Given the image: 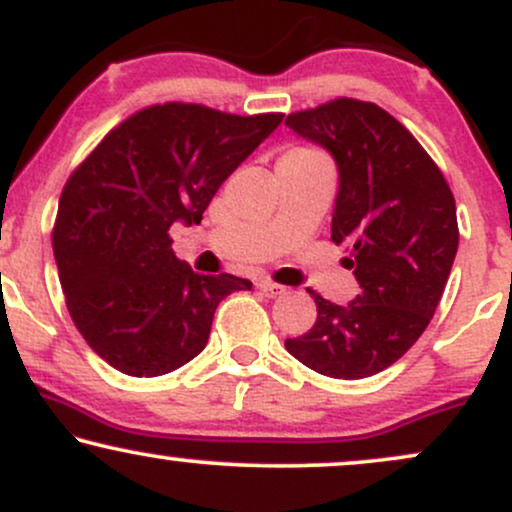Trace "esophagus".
Listing matches in <instances>:
<instances>
[{
  "label": "esophagus",
  "mask_w": 512,
  "mask_h": 512,
  "mask_svg": "<svg viewBox=\"0 0 512 512\" xmlns=\"http://www.w3.org/2000/svg\"><path fill=\"white\" fill-rule=\"evenodd\" d=\"M257 289H260L264 296L267 298H276V296H284L286 293V286H281V284H274V281H269V279H262L260 284H257Z\"/></svg>",
  "instance_id": "1"
}]
</instances>
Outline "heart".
<instances>
[{"label":"heart","instance_id":"1","mask_svg":"<svg viewBox=\"0 0 512 512\" xmlns=\"http://www.w3.org/2000/svg\"><path fill=\"white\" fill-rule=\"evenodd\" d=\"M317 158H322L320 151L310 149V146H289V149L284 151V154L279 156V163H296V161H317ZM276 163V166H279Z\"/></svg>","mask_w":512,"mask_h":512}]
</instances>
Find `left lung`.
<instances>
[{"mask_svg": "<svg viewBox=\"0 0 512 512\" xmlns=\"http://www.w3.org/2000/svg\"><path fill=\"white\" fill-rule=\"evenodd\" d=\"M286 125L337 161L332 240L349 250L342 264L361 286L349 305L308 291L317 320L286 339V351L330 378H368L407 354L436 313L460 243L455 197L424 146L380 105L334 98Z\"/></svg>", "mask_w": 512, "mask_h": 512, "instance_id": "left-lung-1", "label": "left lung"}]
</instances>
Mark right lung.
I'll list each match as a JSON object with an SVG mask.
<instances>
[{"mask_svg":"<svg viewBox=\"0 0 512 512\" xmlns=\"http://www.w3.org/2000/svg\"><path fill=\"white\" fill-rule=\"evenodd\" d=\"M281 120L149 105L69 175L52 228L57 272L76 330L115 370L156 378L185 366L207 346L216 305L252 289L233 274L192 272L168 231L202 221L221 182Z\"/></svg>","mask_w":512,"mask_h":512,"instance_id":"1","label":"right lung"}]
</instances>
